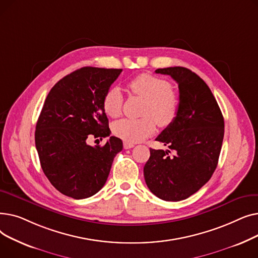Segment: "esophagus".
<instances>
[{"mask_svg": "<svg viewBox=\"0 0 258 258\" xmlns=\"http://www.w3.org/2000/svg\"><path fill=\"white\" fill-rule=\"evenodd\" d=\"M123 146H124L125 150H128V148L134 147L135 144H134V143H130V142H124V143H123Z\"/></svg>", "mask_w": 258, "mask_h": 258, "instance_id": "34e87169", "label": "esophagus"}]
</instances>
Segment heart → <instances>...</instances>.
<instances>
[{"instance_id": "heart-1", "label": "heart", "mask_w": 258, "mask_h": 258, "mask_svg": "<svg viewBox=\"0 0 258 258\" xmlns=\"http://www.w3.org/2000/svg\"><path fill=\"white\" fill-rule=\"evenodd\" d=\"M128 89L137 96L145 99L142 114L139 119H121L113 125V132L125 142L136 143L152 135L159 125L170 124L179 111V96L170 88L167 80L152 74H140L128 83ZM123 96L119 88L108 89L102 100L105 114L112 118L120 116Z\"/></svg>"}]
</instances>
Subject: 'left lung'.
I'll use <instances>...</instances> for the list:
<instances>
[{"label":"left lung","instance_id":"left-lung-1","mask_svg":"<svg viewBox=\"0 0 258 258\" xmlns=\"http://www.w3.org/2000/svg\"><path fill=\"white\" fill-rule=\"evenodd\" d=\"M179 85V111L156 138L169 150H153L144 165V179L159 199L178 202L196 194L211 178L224 139V117L209 87L183 67L157 69ZM174 152L170 156V151Z\"/></svg>","mask_w":258,"mask_h":258}]
</instances>
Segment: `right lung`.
<instances>
[{
	"instance_id": "right-lung-1",
	"label": "right lung",
	"mask_w": 258,
	"mask_h": 258,
	"mask_svg": "<svg viewBox=\"0 0 258 258\" xmlns=\"http://www.w3.org/2000/svg\"><path fill=\"white\" fill-rule=\"evenodd\" d=\"M122 69L84 67L61 78L45 100L35 127V146L44 173L62 195L75 200L97 194L106 182L121 139L103 145L87 140L110 136L102 106Z\"/></svg>"
}]
</instances>
